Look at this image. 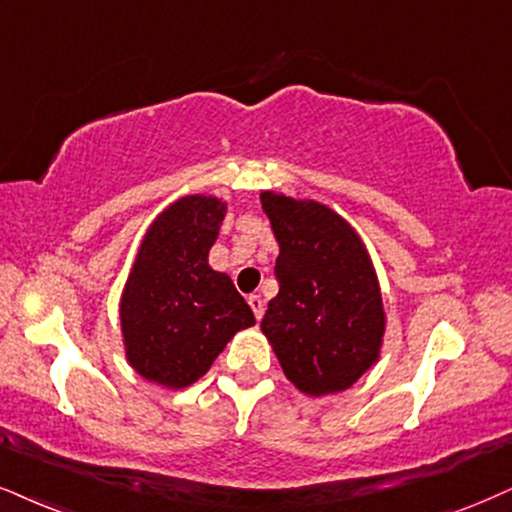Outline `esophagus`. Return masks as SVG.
<instances>
[{
  "label": "esophagus",
  "instance_id": "34e87169",
  "mask_svg": "<svg viewBox=\"0 0 512 512\" xmlns=\"http://www.w3.org/2000/svg\"><path fill=\"white\" fill-rule=\"evenodd\" d=\"M246 301H249V306H251V311H254L256 320H261V318H263V299H261V296L251 294Z\"/></svg>",
  "mask_w": 512,
  "mask_h": 512
}]
</instances>
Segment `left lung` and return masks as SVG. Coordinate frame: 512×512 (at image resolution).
Instances as JSON below:
<instances>
[{"label":"left lung","mask_w":512,"mask_h":512,"mask_svg":"<svg viewBox=\"0 0 512 512\" xmlns=\"http://www.w3.org/2000/svg\"><path fill=\"white\" fill-rule=\"evenodd\" d=\"M263 211L280 244V292L261 330L287 380L311 396L349 389L382 346L380 285L361 239L318 201L263 192Z\"/></svg>","instance_id":"obj_1"}]
</instances>
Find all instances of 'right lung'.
<instances>
[{"label":"right lung","instance_id":"1","mask_svg":"<svg viewBox=\"0 0 512 512\" xmlns=\"http://www.w3.org/2000/svg\"><path fill=\"white\" fill-rule=\"evenodd\" d=\"M223 216L218 199L182 197L144 237L121 323L128 361L149 382L170 389L197 382L232 334L256 323L230 277L208 266Z\"/></svg>","mask_w":512,"mask_h":512}]
</instances>
